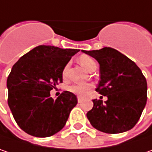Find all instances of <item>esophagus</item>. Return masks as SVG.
I'll list each match as a JSON object with an SVG mask.
<instances>
[{
    "mask_svg": "<svg viewBox=\"0 0 152 152\" xmlns=\"http://www.w3.org/2000/svg\"><path fill=\"white\" fill-rule=\"evenodd\" d=\"M78 102H79V103H81L82 102L81 97H80V96H78Z\"/></svg>",
    "mask_w": 152,
    "mask_h": 152,
    "instance_id": "34e87169",
    "label": "esophagus"
}]
</instances>
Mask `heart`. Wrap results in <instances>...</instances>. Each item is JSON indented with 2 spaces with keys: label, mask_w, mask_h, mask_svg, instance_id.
<instances>
[{
  "label": "heart",
  "mask_w": 152,
  "mask_h": 152,
  "mask_svg": "<svg viewBox=\"0 0 152 152\" xmlns=\"http://www.w3.org/2000/svg\"><path fill=\"white\" fill-rule=\"evenodd\" d=\"M78 61L80 63V65L87 72H92L97 68V63L96 61L92 59V57L86 55V54H82L79 58ZM68 69H69V64H66L63 70H62V78L63 80H67V76H68ZM91 85H72L68 87V91L74 94L77 95H85L86 92H88L91 89Z\"/></svg>",
  "instance_id": "1"
}]
</instances>
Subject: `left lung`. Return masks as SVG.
Instances as JSON below:
<instances>
[{
  "mask_svg": "<svg viewBox=\"0 0 152 152\" xmlns=\"http://www.w3.org/2000/svg\"><path fill=\"white\" fill-rule=\"evenodd\" d=\"M99 64L100 80L96 91L107 100L93 99L86 113L91 125L110 134L133 128L147 101V82L140 68L128 57L112 48L85 51Z\"/></svg>",
  "mask_w": 152,
  "mask_h": 152,
  "instance_id": "left-lung-1",
  "label": "left lung"
}]
</instances>
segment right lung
<instances>
[{
  "instance_id": "add662e5",
  "label": "right lung",
  "mask_w": 152,
  "mask_h": 152,
  "mask_svg": "<svg viewBox=\"0 0 152 152\" xmlns=\"http://www.w3.org/2000/svg\"><path fill=\"white\" fill-rule=\"evenodd\" d=\"M79 49L39 46L13 66L7 80V104L15 120L27 134L54 135L65 126L77 97L65 91L53 99L50 91L62 82V70Z\"/></svg>"
}]
</instances>
